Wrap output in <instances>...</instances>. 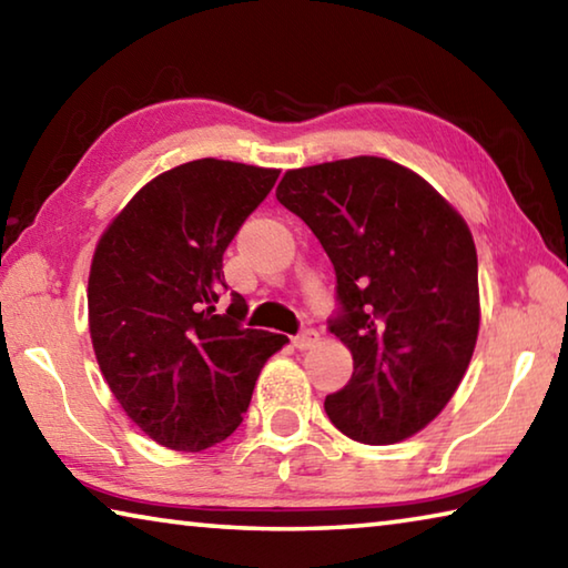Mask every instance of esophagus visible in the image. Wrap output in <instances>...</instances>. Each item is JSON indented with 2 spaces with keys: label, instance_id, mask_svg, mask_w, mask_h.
I'll return each instance as SVG.
<instances>
[{
  "label": "esophagus",
  "instance_id": "esophagus-1",
  "mask_svg": "<svg viewBox=\"0 0 568 568\" xmlns=\"http://www.w3.org/2000/svg\"><path fill=\"white\" fill-rule=\"evenodd\" d=\"M318 343V331H313V328H305V331H301L293 338V345L297 351H307V348H313V345Z\"/></svg>",
  "mask_w": 568,
  "mask_h": 568
}]
</instances>
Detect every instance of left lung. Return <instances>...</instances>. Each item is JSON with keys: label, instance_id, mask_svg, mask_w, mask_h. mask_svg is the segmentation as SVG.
Returning <instances> with one entry per match:
<instances>
[{"label": "left lung", "instance_id": "8db88e82", "mask_svg": "<svg viewBox=\"0 0 568 568\" xmlns=\"http://www.w3.org/2000/svg\"><path fill=\"white\" fill-rule=\"evenodd\" d=\"M335 267L331 333L353 355L325 396L333 426L388 446L418 434L454 396L478 338V261L466 220L416 172L386 158L287 170L275 190Z\"/></svg>", "mask_w": 568, "mask_h": 568}]
</instances>
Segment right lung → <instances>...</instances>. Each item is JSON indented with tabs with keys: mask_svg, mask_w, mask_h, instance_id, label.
<instances>
[{
	"mask_svg": "<svg viewBox=\"0 0 568 568\" xmlns=\"http://www.w3.org/2000/svg\"><path fill=\"white\" fill-rule=\"evenodd\" d=\"M281 170L192 160L134 195L94 247L88 307L100 371L132 423L172 450H205L243 423L285 335L245 328L223 253Z\"/></svg>",
	"mask_w": 568,
	"mask_h": 568,
	"instance_id": "add662e5",
	"label": "right lung"
}]
</instances>
